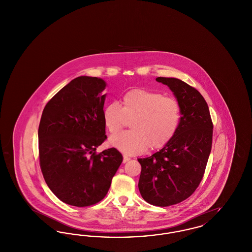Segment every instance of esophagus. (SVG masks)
Masks as SVG:
<instances>
[{
    "label": "esophagus",
    "mask_w": 252,
    "mask_h": 252,
    "mask_svg": "<svg viewBox=\"0 0 252 252\" xmlns=\"http://www.w3.org/2000/svg\"><path fill=\"white\" fill-rule=\"evenodd\" d=\"M129 159H130V158H129V157H127V156L123 157V162H124V163H126V162H127V161H128V160H129Z\"/></svg>",
    "instance_id": "obj_1"
}]
</instances>
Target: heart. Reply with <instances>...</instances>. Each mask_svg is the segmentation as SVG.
<instances>
[{"label": "heart", "mask_w": 252, "mask_h": 252, "mask_svg": "<svg viewBox=\"0 0 252 252\" xmlns=\"http://www.w3.org/2000/svg\"><path fill=\"white\" fill-rule=\"evenodd\" d=\"M130 131L112 135L109 144L126 154H138L160 149L169 144L180 127L181 109L179 102L163 94L144 89L125 94L121 105L113 102L103 110L106 128L112 134L120 131L126 122Z\"/></svg>", "instance_id": "1"}]
</instances>
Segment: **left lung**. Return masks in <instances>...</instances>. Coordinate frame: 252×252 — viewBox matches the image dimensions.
Listing matches in <instances>:
<instances>
[{"instance_id": "8db88e82", "label": "left lung", "mask_w": 252, "mask_h": 252, "mask_svg": "<svg viewBox=\"0 0 252 252\" xmlns=\"http://www.w3.org/2000/svg\"><path fill=\"white\" fill-rule=\"evenodd\" d=\"M173 92L181 109L180 127L172 141L152 156L138 158L142 165L139 190L151 205L180 203L196 190L212 149L213 122L200 93L174 77H157Z\"/></svg>"}]
</instances>
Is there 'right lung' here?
I'll use <instances>...</instances> for the list:
<instances>
[{
  "instance_id": "add662e5",
  "label": "right lung",
  "mask_w": 252,
  "mask_h": 252,
  "mask_svg": "<svg viewBox=\"0 0 252 252\" xmlns=\"http://www.w3.org/2000/svg\"><path fill=\"white\" fill-rule=\"evenodd\" d=\"M106 86L102 78L76 77L42 111L37 133L39 164L50 190L64 203L87 207L101 201L123 161L115 148L95 152L107 139Z\"/></svg>"
}]
</instances>
